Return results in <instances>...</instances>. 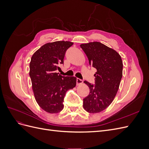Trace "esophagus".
<instances>
[{"mask_svg":"<svg viewBox=\"0 0 149 149\" xmlns=\"http://www.w3.org/2000/svg\"><path fill=\"white\" fill-rule=\"evenodd\" d=\"M83 83V81L82 79H81L79 78L76 79V84H77V85L81 84Z\"/></svg>","mask_w":149,"mask_h":149,"instance_id":"1","label":"esophagus"}]
</instances>
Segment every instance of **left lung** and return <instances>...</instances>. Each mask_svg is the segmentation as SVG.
<instances>
[{
  "label": "left lung",
  "instance_id": "left-lung-1",
  "mask_svg": "<svg viewBox=\"0 0 149 149\" xmlns=\"http://www.w3.org/2000/svg\"><path fill=\"white\" fill-rule=\"evenodd\" d=\"M80 47L89 65L97 70L94 84L84 81L89 88V94L83 99V107L89 113H97L114 100L123 76V61L118 52L100 42L81 44Z\"/></svg>",
  "mask_w": 149,
  "mask_h": 149
}]
</instances>
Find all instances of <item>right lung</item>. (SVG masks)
Masks as SVG:
<instances>
[{
  "instance_id": "1",
  "label": "right lung",
  "mask_w": 149,
  "mask_h": 149,
  "mask_svg": "<svg viewBox=\"0 0 149 149\" xmlns=\"http://www.w3.org/2000/svg\"><path fill=\"white\" fill-rule=\"evenodd\" d=\"M73 45L70 42L58 41L44 45L31 56L30 77L36 101L48 113L60 112L64 107L67 91L75 87L76 78L56 73L63 64L66 50Z\"/></svg>"
}]
</instances>
